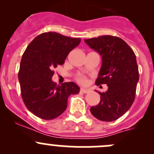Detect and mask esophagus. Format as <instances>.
Instances as JSON below:
<instances>
[{"mask_svg":"<svg viewBox=\"0 0 154 154\" xmlns=\"http://www.w3.org/2000/svg\"><path fill=\"white\" fill-rule=\"evenodd\" d=\"M80 91H81L82 93H84V94H86V93L88 92V89H85V88H82L81 89H80Z\"/></svg>","mask_w":154,"mask_h":154,"instance_id":"esophagus-1","label":"esophagus"}]
</instances>
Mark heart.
<instances>
[{
    "instance_id": "b5f03b06",
    "label": "heart",
    "mask_w": 154,
    "mask_h": 154,
    "mask_svg": "<svg viewBox=\"0 0 154 154\" xmlns=\"http://www.w3.org/2000/svg\"><path fill=\"white\" fill-rule=\"evenodd\" d=\"M77 81L80 84L83 85V86H86L88 83V78L85 75L83 74H79L77 77Z\"/></svg>"
}]
</instances>
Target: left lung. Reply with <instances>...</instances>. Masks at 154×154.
Returning <instances> with one entry per match:
<instances>
[{"label": "left lung", "instance_id": "obj_1", "mask_svg": "<svg viewBox=\"0 0 154 154\" xmlns=\"http://www.w3.org/2000/svg\"><path fill=\"white\" fill-rule=\"evenodd\" d=\"M102 57V66L95 81L97 86L106 84L108 90L100 92L98 105L90 108L91 114L103 122L122 117L133 104L139 79L136 55L121 38L102 35L84 40Z\"/></svg>", "mask_w": 154, "mask_h": 154}]
</instances>
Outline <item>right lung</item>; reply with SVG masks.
Wrapping results in <instances>:
<instances>
[{"label": "right lung", "instance_id": "right-lung-1", "mask_svg": "<svg viewBox=\"0 0 154 154\" xmlns=\"http://www.w3.org/2000/svg\"><path fill=\"white\" fill-rule=\"evenodd\" d=\"M80 38H70L56 32L37 35L22 56L18 71L23 101L35 116L51 120L63 114L71 94L80 92L73 82L61 85L52 81L54 69L64 63Z\"/></svg>", "mask_w": 154, "mask_h": 154}]
</instances>
